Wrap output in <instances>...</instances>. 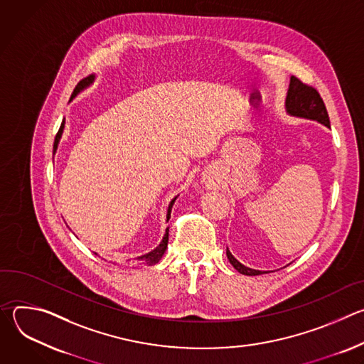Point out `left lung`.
Here are the masks:
<instances>
[{"instance_id": "left-lung-1", "label": "left lung", "mask_w": 364, "mask_h": 364, "mask_svg": "<svg viewBox=\"0 0 364 364\" xmlns=\"http://www.w3.org/2000/svg\"><path fill=\"white\" fill-rule=\"evenodd\" d=\"M285 103H287V111L291 115L301 117V118H308V119H314V121H318V122L324 124L326 127H330L328 112H327V108L324 105V100L320 96L318 90L314 86L304 83L296 76H291L289 87H288V95H287V102ZM226 255L229 257L230 264L233 265V268L236 271H239L240 274H243V275H261V274H267V272L250 269V268L242 265L237 261V259L233 257V255L230 253L229 249L226 250Z\"/></svg>"}]
</instances>
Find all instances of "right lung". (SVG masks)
Masks as SVG:
<instances>
[{"label":"right lung","instance_id":"add662e5","mask_svg":"<svg viewBox=\"0 0 364 364\" xmlns=\"http://www.w3.org/2000/svg\"><path fill=\"white\" fill-rule=\"evenodd\" d=\"M92 80H93V76L83 77V79L76 85V87L73 89V93H72L70 99H72V97H75V96H76V95H77L83 87H86L89 83H92ZM63 128H65V119H63V122H62V125H60V128H59V131H58V134H56L55 145H53V151H56V149H58V144H59V139H60V136H62ZM176 198H177V197H176ZM176 198H174V200L170 203V205H168L167 220L171 218V209H173V204H174ZM167 243H168V228H167V232H166V235H164V237H163V242H161L157 247H155L152 252H149V253H146V255H144V256L135 257V259H127V261H125L124 264H127L128 267H132V268H138V267H148V265L157 264V262L160 261V259H161V256L164 255L166 249H167Z\"/></svg>","mask_w":364,"mask_h":364}]
</instances>
